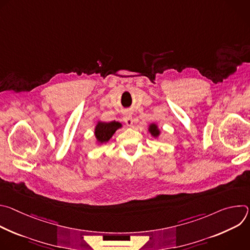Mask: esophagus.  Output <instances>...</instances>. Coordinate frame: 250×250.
<instances>
[{
  "label": "esophagus",
  "instance_id": "esophagus-1",
  "mask_svg": "<svg viewBox=\"0 0 250 250\" xmlns=\"http://www.w3.org/2000/svg\"><path fill=\"white\" fill-rule=\"evenodd\" d=\"M124 121L125 123L126 124L127 126H132V124H133V121H132V116L129 114V113H126L124 117Z\"/></svg>",
  "mask_w": 250,
  "mask_h": 250
}]
</instances>
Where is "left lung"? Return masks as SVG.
<instances>
[{
  "instance_id": "obj_1",
  "label": "left lung",
  "mask_w": 250,
  "mask_h": 250,
  "mask_svg": "<svg viewBox=\"0 0 250 250\" xmlns=\"http://www.w3.org/2000/svg\"><path fill=\"white\" fill-rule=\"evenodd\" d=\"M149 130H150V132H151L154 136H157V135L159 134V130L157 129V126H156L155 125H151Z\"/></svg>"
}]
</instances>
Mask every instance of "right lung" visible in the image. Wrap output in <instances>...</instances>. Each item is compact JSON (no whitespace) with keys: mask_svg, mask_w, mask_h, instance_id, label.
<instances>
[{"mask_svg":"<svg viewBox=\"0 0 250 250\" xmlns=\"http://www.w3.org/2000/svg\"><path fill=\"white\" fill-rule=\"evenodd\" d=\"M121 127V124L117 122H111V123H99L96 126L95 134L97 137V140L101 144L108 141L112 135L115 133V131Z\"/></svg>","mask_w":250,"mask_h":250,"instance_id":"1","label":"right lung"}]
</instances>
